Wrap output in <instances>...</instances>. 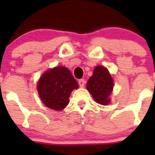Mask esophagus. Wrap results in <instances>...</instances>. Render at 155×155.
Listing matches in <instances>:
<instances>
[{"mask_svg":"<svg viewBox=\"0 0 155 155\" xmlns=\"http://www.w3.org/2000/svg\"><path fill=\"white\" fill-rule=\"evenodd\" d=\"M85 79H79V86H80V87H84V85H85Z\"/></svg>","mask_w":155,"mask_h":155,"instance_id":"34e87169","label":"esophagus"}]
</instances>
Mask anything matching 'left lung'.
I'll list each match as a JSON object with an SVG mask.
<instances>
[{"instance_id": "obj_1", "label": "left lung", "mask_w": 155, "mask_h": 155, "mask_svg": "<svg viewBox=\"0 0 155 155\" xmlns=\"http://www.w3.org/2000/svg\"><path fill=\"white\" fill-rule=\"evenodd\" d=\"M113 85V79L107 69L102 66H97L93 75L87 81L86 87L97 103L107 105L110 102L109 97Z\"/></svg>"}]
</instances>
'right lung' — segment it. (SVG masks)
<instances>
[{
  "mask_svg": "<svg viewBox=\"0 0 155 155\" xmlns=\"http://www.w3.org/2000/svg\"><path fill=\"white\" fill-rule=\"evenodd\" d=\"M78 82L68 68L56 67L41 76L37 90L46 107L60 111L67 107L72 91L78 88Z\"/></svg>",
  "mask_w": 155,
  "mask_h": 155,
  "instance_id": "right-lung-1",
  "label": "right lung"
}]
</instances>
